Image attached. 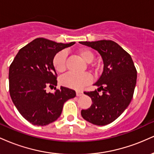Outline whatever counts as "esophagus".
Returning <instances> with one entry per match:
<instances>
[{
    "label": "esophagus",
    "instance_id": "obj_1",
    "mask_svg": "<svg viewBox=\"0 0 154 154\" xmlns=\"http://www.w3.org/2000/svg\"><path fill=\"white\" fill-rule=\"evenodd\" d=\"M76 95H77V96H81V95H83V92L80 91H76Z\"/></svg>",
    "mask_w": 154,
    "mask_h": 154
}]
</instances>
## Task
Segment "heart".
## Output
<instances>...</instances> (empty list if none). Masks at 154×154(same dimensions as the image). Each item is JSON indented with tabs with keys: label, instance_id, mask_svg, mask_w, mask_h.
<instances>
[{
	"label": "heart",
	"instance_id": "b5f03b06",
	"mask_svg": "<svg viewBox=\"0 0 154 154\" xmlns=\"http://www.w3.org/2000/svg\"><path fill=\"white\" fill-rule=\"evenodd\" d=\"M77 54L83 61L91 63L94 59V54L88 48H80L77 51ZM53 66L56 72L63 73L66 69V54L64 51L57 53L53 59ZM91 82V77L89 74L81 75L68 73L60 78V83L65 87L72 89H81Z\"/></svg>",
	"mask_w": 154,
	"mask_h": 154
}]
</instances>
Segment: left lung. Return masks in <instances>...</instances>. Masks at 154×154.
<instances>
[{"label": "left lung", "mask_w": 154, "mask_h": 154, "mask_svg": "<svg viewBox=\"0 0 154 154\" xmlns=\"http://www.w3.org/2000/svg\"><path fill=\"white\" fill-rule=\"evenodd\" d=\"M79 43L96 50L103 61L102 75L93 85L98 90L84 93L93 103L81 111V115L93 125L103 126L117 119L128 108L135 91L137 70L130 55L112 40ZM99 90L103 91V94L98 93Z\"/></svg>", "instance_id": "obj_1"}]
</instances>
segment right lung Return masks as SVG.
I'll list each match as a JSON object with an SVG mask.
<instances>
[{"mask_svg":"<svg viewBox=\"0 0 154 154\" xmlns=\"http://www.w3.org/2000/svg\"><path fill=\"white\" fill-rule=\"evenodd\" d=\"M75 43L37 38L21 48L10 65L11 98L21 115L32 125L45 126L56 121L63 103L76 96L75 91L65 87L54 93L46 92L47 87L57 85L55 55Z\"/></svg>","mask_w":154,"mask_h":154,"instance_id":"1","label":"right lung"}]
</instances>
